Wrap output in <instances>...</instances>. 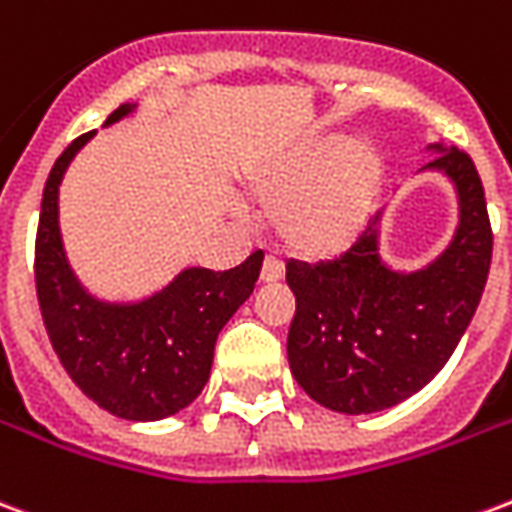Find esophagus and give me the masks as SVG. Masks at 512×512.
<instances>
[{
	"instance_id": "esophagus-1",
	"label": "esophagus",
	"mask_w": 512,
	"mask_h": 512,
	"mask_svg": "<svg viewBox=\"0 0 512 512\" xmlns=\"http://www.w3.org/2000/svg\"><path fill=\"white\" fill-rule=\"evenodd\" d=\"M282 277H285V266L279 263L277 257L268 255L266 260H263V268H260V279H263V282H279Z\"/></svg>"
}]
</instances>
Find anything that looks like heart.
Masks as SVG:
<instances>
[{
  "instance_id": "b5f03b06",
  "label": "heart",
  "mask_w": 512,
  "mask_h": 512,
  "mask_svg": "<svg viewBox=\"0 0 512 512\" xmlns=\"http://www.w3.org/2000/svg\"><path fill=\"white\" fill-rule=\"evenodd\" d=\"M384 161L365 139L315 136L260 169L252 194L274 208L279 244L301 260H332L365 233Z\"/></svg>"
}]
</instances>
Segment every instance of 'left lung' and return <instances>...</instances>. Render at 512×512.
I'll return each instance as SVG.
<instances>
[{
    "label": "left lung",
    "mask_w": 512,
    "mask_h": 512,
    "mask_svg": "<svg viewBox=\"0 0 512 512\" xmlns=\"http://www.w3.org/2000/svg\"><path fill=\"white\" fill-rule=\"evenodd\" d=\"M425 169L444 172L458 194L450 246L419 271H395L378 252L381 213L356 244L326 263H288L296 315L288 332L290 373L307 395L340 414L397 406L447 365L483 296L494 233L483 180L458 147Z\"/></svg>",
    "instance_id": "1"
}]
</instances>
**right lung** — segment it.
Segmentation results:
<instances>
[{"label":"right lung","mask_w":512,"mask_h":512,"mask_svg":"<svg viewBox=\"0 0 512 512\" xmlns=\"http://www.w3.org/2000/svg\"><path fill=\"white\" fill-rule=\"evenodd\" d=\"M117 106L106 126L131 115ZM95 131L65 147L46 180L35 241V285L46 332L73 384L93 403L131 422L178 414L208 384L216 337L244 304L263 266L252 252L230 271L183 268L153 296L131 304L95 299L73 274L60 235V183Z\"/></svg>","instance_id":"right-lung-1"}]
</instances>
